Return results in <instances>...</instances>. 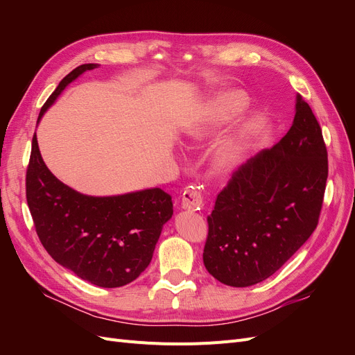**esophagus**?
Masks as SVG:
<instances>
[{"label": "esophagus", "mask_w": 355, "mask_h": 355, "mask_svg": "<svg viewBox=\"0 0 355 355\" xmlns=\"http://www.w3.org/2000/svg\"><path fill=\"white\" fill-rule=\"evenodd\" d=\"M204 206V200L200 192V187H189L182 197V207L187 210H200Z\"/></svg>", "instance_id": "esophagus-1"}]
</instances>
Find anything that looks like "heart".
I'll return each mask as SVG.
<instances>
[{"label":"heart","mask_w":355,"mask_h":355,"mask_svg":"<svg viewBox=\"0 0 355 355\" xmlns=\"http://www.w3.org/2000/svg\"><path fill=\"white\" fill-rule=\"evenodd\" d=\"M244 98L240 94H227L214 101L202 118V125H213L216 123L228 121L244 108ZM240 146L239 142H231L227 148V155H232Z\"/></svg>","instance_id":"obj_1"}]
</instances>
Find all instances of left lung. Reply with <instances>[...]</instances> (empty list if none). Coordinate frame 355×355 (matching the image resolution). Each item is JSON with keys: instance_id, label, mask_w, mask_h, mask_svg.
Segmentation results:
<instances>
[{"instance_id": "obj_1", "label": "left lung", "mask_w": 355, "mask_h": 355, "mask_svg": "<svg viewBox=\"0 0 355 355\" xmlns=\"http://www.w3.org/2000/svg\"><path fill=\"white\" fill-rule=\"evenodd\" d=\"M329 173L313 110L296 96L290 130L234 171L214 202L202 261L232 287L261 283L292 257L318 223Z\"/></svg>"}]
</instances>
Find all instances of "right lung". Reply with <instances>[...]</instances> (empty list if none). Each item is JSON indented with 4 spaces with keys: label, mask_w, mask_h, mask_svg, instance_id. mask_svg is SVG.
<instances>
[{
    "label": "right lung",
    "mask_w": 355,
    "mask_h": 355,
    "mask_svg": "<svg viewBox=\"0 0 355 355\" xmlns=\"http://www.w3.org/2000/svg\"><path fill=\"white\" fill-rule=\"evenodd\" d=\"M71 71L41 108L38 121L68 84L85 71ZM26 200L41 244L59 265L99 287H121L141 275L153 259L163 225L173 214L171 197L159 188L123 196L80 194L47 168L37 135L26 171Z\"/></svg>",
    "instance_id": "add662e5"
}]
</instances>
